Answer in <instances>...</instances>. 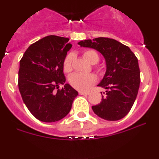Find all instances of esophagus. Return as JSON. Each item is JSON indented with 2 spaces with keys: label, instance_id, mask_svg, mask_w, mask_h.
<instances>
[{
  "label": "esophagus",
  "instance_id": "esophagus-1",
  "mask_svg": "<svg viewBox=\"0 0 159 159\" xmlns=\"http://www.w3.org/2000/svg\"><path fill=\"white\" fill-rule=\"evenodd\" d=\"M79 94L80 95H89V93H86V92L80 91L79 92Z\"/></svg>",
  "mask_w": 159,
  "mask_h": 159
}]
</instances>
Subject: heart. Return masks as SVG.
Masks as SVG:
<instances>
[{
	"label": "heart",
	"mask_w": 159,
	"mask_h": 159,
	"mask_svg": "<svg viewBox=\"0 0 159 159\" xmlns=\"http://www.w3.org/2000/svg\"><path fill=\"white\" fill-rule=\"evenodd\" d=\"M83 56L89 64H95L98 62L99 55L96 51L93 49H87L83 52ZM72 60L73 54L70 53L66 56L64 61V70L65 72H70L72 70ZM97 73L102 74L103 69L99 66H95ZM96 77L93 74H72L70 78V83L72 87L80 91L89 90L96 83Z\"/></svg>",
	"instance_id": "b5f03b06"
}]
</instances>
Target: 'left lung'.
Masks as SVG:
<instances>
[{
  "label": "left lung",
  "mask_w": 159,
  "mask_h": 159,
  "mask_svg": "<svg viewBox=\"0 0 159 159\" xmlns=\"http://www.w3.org/2000/svg\"><path fill=\"white\" fill-rule=\"evenodd\" d=\"M78 44L100 52L106 61V73L98 85L107 89L104 93L106 95H102L100 104L92 107L93 112L107 121H118L125 117L136 99L140 85L136 56L127 46L112 38L85 40Z\"/></svg>",
  "instance_id": "obj_1"
}]
</instances>
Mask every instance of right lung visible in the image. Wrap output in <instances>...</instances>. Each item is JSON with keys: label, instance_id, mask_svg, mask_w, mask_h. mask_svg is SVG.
Masks as SVG:
<instances>
[{"label": "right lung", "instance_id": "obj_1", "mask_svg": "<svg viewBox=\"0 0 159 159\" xmlns=\"http://www.w3.org/2000/svg\"><path fill=\"white\" fill-rule=\"evenodd\" d=\"M69 38L49 35L28 47L20 61L18 88L25 105L41 121L55 122L70 112L78 92L66 81L64 61ZM57 89L55 91V89Z\"/></svg>", "mask_w": 159, "mask_h": 159}]
</instances>
